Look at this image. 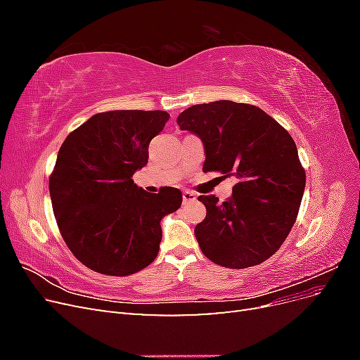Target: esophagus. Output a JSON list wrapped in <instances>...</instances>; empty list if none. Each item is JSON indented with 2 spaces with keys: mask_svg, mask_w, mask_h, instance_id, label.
I'll return each instance as SVG.
<instances>
[{
  "mask_svg": "<svg viewBox=\"0 0 360 360\" xmlns=\"http://www.w3.org/2000/svg\"><path fill=\"white\" fill-rule=\"evenodd\" d=\"M197 200V193H193L191 191H184L183 192V204H189Z\"/></svg>",
  "mask_w": 360,
  "mask_h": 360,
  "instance_id": "1",
  "label": "esophagus"
}]
</instances>
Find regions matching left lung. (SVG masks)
<instances>
[{
    "label": "left lung",
    "mask_w": 360,
    "mask_h": 360,
    "mask_svg": "<svg viewBox=\"0 0 360 360\" xmlns=\"http://www.w3.org/2000/svg\"><path fill=\"white\" fill-rule=\"evenodd\" d=\"M177 124L202 141L204 172L238 179L224 202L198 197L207 209L195 226L202 254L230 269L263 263L290 234L307 183L291 135L258 106L231 101L193 105Z\"/></svg>",
    "instance_id": "8db88e82"
}]
</instances>
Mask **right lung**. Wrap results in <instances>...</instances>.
Segmentation results:
<instances>
[{
    "label": "right lung",
    "mask_w": 360,
    "mask_h": 360,
    "mask_svg": "<svg viewBox=\"0 0 360 360\" xmlns=\"http://www.w3.org/2000/svg\"><path fill=\"white\" fill-rule=\"evenodd\" d=\"M165 111H108L86 120L64 139L49 193L60 233L84 266L127 276L153 263L160 221L181 205V192L138 188L134 174L147 165L148 144L162 132Z\"/></svg>",
    "instance_id": "right-lung-1"
}]
</instances>
